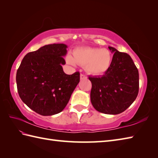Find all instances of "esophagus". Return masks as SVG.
Here are the masks:
<instances>
[{
    "label": "esophagus",
    "instance_id": "34e87169",
    "mask_svg": "<svg viewBox=\"0 0 158 158\" xmlns=\"http://www.w3.org/2000/svg\"><path fill=\"white\" fill-rule=\"evenodd\" d=\"M86 78H87V76L85 75H83V74H81V75H80V79H81V80L85 79Z\"/></svg>",
    "mask_w": 158,
    "mask_h": 158
}]
</instances>
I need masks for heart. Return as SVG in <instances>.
<instances>
[{
  "label": "heart",
  "instance_id": "obj_1",
  "mask_svg": "<svg viewBox=\"0 0 158 158\" xmlns=\"http://www.w3.org/2000/svg\"><path fill=\"white\" fill-rule=\"evenodd\" d=\"M66 60L70 65L76 64L85 66L90 75L99 76L105 74L112 63V55L107 49L98 48H79L74 49L73 57L66 56Z\"/></svg>",
  "mask_w": 158,
  "mask_h": 158
}]
</instances>
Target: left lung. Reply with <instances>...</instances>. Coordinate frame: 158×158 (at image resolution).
<instances>
[{
	"label": "left lung",
	"instance_id": "1",
	"mask_svg": "<svg viewBox=\"0 0 158 158\" xmlns=\"http://www.w3.org/2000/svg\"><path fill=\"white\" fill-rule=\"evenodd\" d=\"M113 53L109 69L102 77H89L92 82L90 100L98 111L117 115L123 112L136 98L139 89V70L126 53L109 47Z\"/></svg>",
	"mask_w": 158,
	"mask_h": 158
}]
</instances>
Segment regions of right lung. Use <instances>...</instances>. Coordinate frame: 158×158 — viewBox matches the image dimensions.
<instances>
[{"mask_svg": "<svg viewBox=\"0 0 158 158\" xmlns=\"http://www.w3.org/2000/svg\"><path fill=\"white\" fill-rule=\"evenodd\" d=\"M68 48L63 43L47 45L27 53L16 74L20 98L43 116L59 113L68 104L80 81L79 72L66 75L62 65Z\"/></svg>", "mask_w": 158, "mask_h": 158, "instance_id": "obj_1", "label": "right lung"}]
</instances>
